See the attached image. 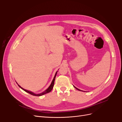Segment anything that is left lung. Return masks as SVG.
Wrapping results in <instances>:
<instances>
[{"label":"left lung","mask_w":122,"mask_h":122,"mask_svg":"<svg viewBox=\"0 0 122 122\" xmlns=\"http://www.w3.org/2000/svg\"><path fill=\"white\" fill-rule=\"evenodd\" d=\"M74 87H75V88H76V89H77V90H78V91H81V90H80V89H78V88H76V87H75V86H74Z\"/></svg>","instance_id":"left-lung-1"}]
</instances>
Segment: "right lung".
I'll list each match as a JSON object with an SVG mask.
<instances>
[{
	"instance_id": "right-lung-1",
	"label": "right lung",
	"mask_w": 122,
	"mask_h": 122,
	"mask_svg": "<svg viewBox=\"0 0 122 122\" xmlns=\"http://www.w3.org/2000/svg\"><path fill=\"white\" fill-rule=\"evenodd\" d=\"M57 73V71L56 73H55V76H54V78H53V81H52V82H51V84L50 86H49V87L46 89V91H44V92H42V93H40V94H35V93H33V92H30V91H28L26 90V89H24L23 88H22V87H21V86H20L19 85H18V86H19V87H20L21 88H22V89H23V90H24V91H25V92H28V93H30V94H31V95H34V96H36V97H40V96H41V95H44V94H45L47 93L50 92L51 91H52V88H53V86H54V81H55V77H56V76Z\"/></svg>"
}]
</instances>
